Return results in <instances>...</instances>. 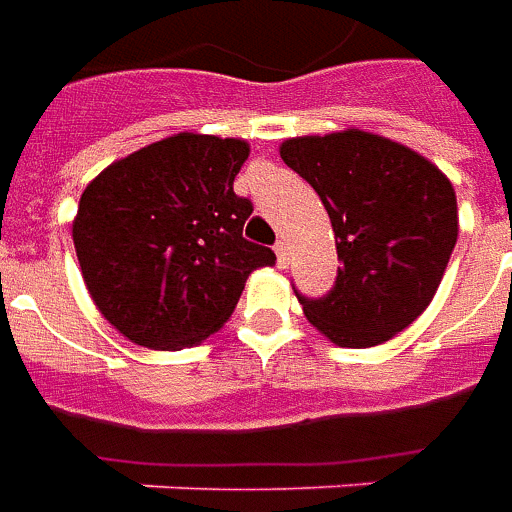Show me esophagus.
<instances>
[{"mask_svg":"<svg viewBox=\"0 0 512 512\" xmlns=\"http://www.w3.org/2000/svg\"><path fill=\"white\" fill-rule=\"evenodd\" d=\"M274 252H277V266L279 268H288V263H290L288 244H285V241H277V246H274Z\"/></svg>","mask_w":512,"mask_h":512,"instance_id":"1","label":"esophagus"}]
</instances>
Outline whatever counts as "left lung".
I'll use <instances>...</instances> for the list:
<instances>
[{
    "label": "left lung",
    "mask_w": 512,
    "mask_h": 512,
    "mask_svg": "<svg viewBox=\"0 0 512 512\" xmlns=\"http://www.w3.org/2000/svg\"><path fill=\"white\" fill-rule=\"evenodd\" d=\"M279 156L318 191L343 260L323 299L299 296L307 321L343 348L392 340L433 301L458 241L450 178L417 150L359 128L293 136Z\"/></svg>",
    "instance_id": "1"
}]
</instances>
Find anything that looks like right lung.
Segmentation results:
<instances>
[{
    "label": "right lung",
    "instance_id": "1",
    "mask_svg": "<svg viewBox=\"0 0 512 512\" xmlns=\"http://www.w3.org/2000/svg\"><path fill=\"white\" fill-rule=\"evenodd\" d=\"M244 139L167 136L87 183L73 246L95 307L131 343L180 351L219 332L268 246L244 238L252 202L233 191Z\"/></svg>",
    "mask_w": 512,
    "mask_h": 512
}]
</instances>
